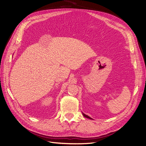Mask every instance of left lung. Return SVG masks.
Returning <instances> with one entry per match:
<instances>
[{"label":"left lung","instance_id":"obj_1","mask_svg":"<svg viewBox=\"0 0 146 146\" xmlns=\"http://www.w3.org/2000/svg\"><path fill=\"white\" fill-rule=\"evenodd\" d=\"M82 114H83V115H84L85 117H86V118H90V119H92V118H91V117H90L89 116H88V115H85V114H84V113H82Z\"/></svg>","mask_w":146,"mask_h":146}]
</instances>
